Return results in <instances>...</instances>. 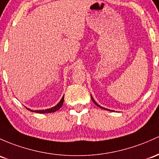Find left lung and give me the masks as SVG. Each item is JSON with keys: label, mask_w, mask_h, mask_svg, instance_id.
Segmentation results:
<instances>
[{"label": "left lung", "mask_w": 159, "mask_h": 159, "mask_svg": "<svg viewBox=\"0 0 159 159\" xmlns=\"http://www.w3.org/2000/svg\"><path fill=\"white\" fill-rule=\"evenodd\" d=\"M91 98H92V100H93V102H94V103H95V105H97V106H98V107H101V108H102V109H105V110H108V109H107V108H105V107H103L100 106L99 105H98V103H97V102H95V101L93 99V96H92V95H91ZM108 111H111V110H108Z\"/></svg>", "instance_id": "obj_1"}]
</instances>
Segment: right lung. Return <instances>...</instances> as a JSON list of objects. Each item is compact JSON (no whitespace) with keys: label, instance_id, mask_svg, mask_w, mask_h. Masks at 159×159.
Listing matches in <instances>:
<instances>
[{"label":"right lung","instance_id":"right-lung-1","mask_svg":"<svg viewBox=\"0 0 159 159\" xmlns=\"http://www.w3.org/2000/svg\"><path fill=\"white\" fill-rule=\"evenodd\" d=\"M64 95L62 97V98H61V100L57 104V105H55L54 107H51V108H48V109H45V110H37V111H32L31 109L30 108H26L28 109V110H30V111H32V112H35V113H40V114H45V113H52V112H54V111H57V110H59L60 108H61V107H62L63 105V103H64Z\"/></svg>","mask_w":159,"mask_h":159}]
</instances>
